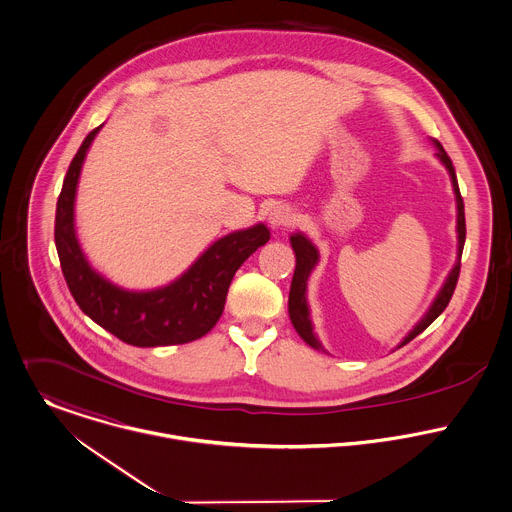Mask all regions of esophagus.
Returning a JSON list of instances; mask_svg holds the SVG:
<instances>
[{"mask_svg": "<svg viewBox=\"0 0 512 512\" xmlns=\"http://www.w3.org/2000/svg\"><path fill=\"white\" fill-rule=\"evenodd\" d=\"M268 222H270L272 228L292 226L293 222H295V213H293L288 205H276L268 213Z\"/></svg>", "mask_w": 512, "mask_h": 512, "instance_id": "1", "label": "esophagus"}]
</instances>
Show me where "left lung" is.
<instances>
[{
	"label": "left lung",
	"mask_w": 512,
	"mask_h": 512,
	"mask_svg": "<svg viewBox=\"0 0 512 512\" xmlns=\"http://www.w3.org/2000/svg\"><path fill=\"white\" fill-rule=\"evenodd\" d=\"M434 146L438 147L439 161L447 167L449 171V177H451V185H453V193H455V201H457V262L453 266V270L449 272L443 288L439 290L438 297L434 299L432 307L428 309V313L420 319V323L408 333V337H404V341L400 343V347H404L406 343H410L414 337H418L426 327H430L436 319L439 317V313L447 307L451 295L455 292V286H457V280H459V270H461V254H463V244H465V211H463V199H461V193H459V185H457V177H455V169H453V163L449 159V155L445 153V149L441 147L438 140H434ZM290 242H292L293 252H295V272H293L292 288H290V301H288V307H290V319H292L293 327L295 331L299 333V337L313 349H319L323 351L321 343L317 341L315 333H313V325H311V319H309V307H307V280H309V274L311 270L315 268L317 260H319V254H317V248L301 234V232H295L290 236Z\"/></svg>",
	"instance_id": "1"
}]
</instances>
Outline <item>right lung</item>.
Wrapping results in <instances>:
<instances>
[{
  "mask_svg": "<svg viewBox=\"0 0 512 512\" xmlns=\"http://www.w3.org/2000/svg\"><path fill=\"white\" fill-rule=\"evenodd\" d=\"M92 130L69 165L57 201L55 244L78 307L100 327L134 347L183 345L207 335L219 321L226 293L244 260L270 240L264 224L222 236L181 278L151 292H130L96 274L74 232V195Z\"/></svg>",
  "mask_w": 512,
  "mask_h": 512,
  "instance_id": "obj_1",
  "label": "right lung"
}]
</instances>
